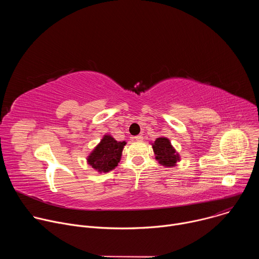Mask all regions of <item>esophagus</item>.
<instances>
[{"label":"esophagus","mask_w":259,"mask_h":259,"mask_svg":"<svg viewBox=\"0 0 259 259\" xmlns=\"http://www.w3.org/2000/svg\"><path fill=\"white\" fill-rule=\"evenodd\" d=\"M134 139H135L136 141H142V140H143V136H142V135H137V136L134 137Z\"/></svg>","instance_id":"1"}]
</instances>
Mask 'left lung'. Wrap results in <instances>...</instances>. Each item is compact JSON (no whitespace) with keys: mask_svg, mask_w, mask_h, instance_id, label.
Returning a JSON list of instances; mask_svg holds the SVG:
<instances>
[{"mask_svg":"<svg viewBox=\"0 0 259 259\" xmlns=\"http://www.w3.org/2000/svg\"><path fill=\"white\" fill-rule=\"evenodd\" d=\"M153 145V150L156 156V160L165 167H173L180 161L178 153L172 146L170 140L167 137H159L156 139Z\"/></svg>","mask_w":259,"mask_h":259,"instance_id":"left-lung-1","label":"left lung"}]
</instances>
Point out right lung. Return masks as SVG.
<instances>
[{
	"label": "right lung",
	"instance_id": "add662e5",
	"mask_svg": "<svg viewBox=\"0 0 259 259\" xmlns=\"http://www.w3.org/2000/svg\"><path fill=\"white\" fill-rule=\"evenodd\" d=\"M126 141H117L110 135H104L87 158V163L99 173L112 171L118 166Z\"/></svg>",
	"mask_w": 259,
	"mask_h": 259
}]
</instances>
